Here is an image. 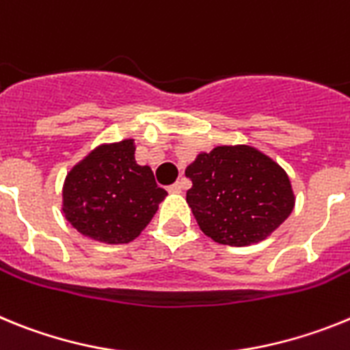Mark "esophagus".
<instances>
[{
    "label": "esophagus",
    "mask_w": 350,
    "mask_h": 350,
    "mask_svg": "<svg viewBox=\"0 0 350 350\" xmlns=\"http://www.w3.org/2000/svg\"><path fill=\"white\" fill-rule=\"evenodd\" d=\"M181 190H183V183H181V181H178V183H174L169 187V192L171 193H179Z\"/></svg>",
    "instance_id": "34e87169"
}]
</instances>
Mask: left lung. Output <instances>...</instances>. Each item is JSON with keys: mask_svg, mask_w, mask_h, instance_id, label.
<instances>
[{"mask_svg": "<svg viewBox=\"0 0 350 350\" xmlns=\"http://www.w3.org/2000/svg\"><path fill=\"white\" fill-rule=\"evenodd\" d=\"M187 202L200 230L221 245L247 247L266 239L294 208V193L278 163L250 146H218L185 171Z\"/></svg>", "mask_w": 350, "mask_h": 350, "instance_id": "obj_1", "label": "left lung"}]
</instances>
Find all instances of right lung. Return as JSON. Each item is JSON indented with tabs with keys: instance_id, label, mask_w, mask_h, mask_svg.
<instances>
[{
	"instance_id": "add662e5",
	"label": "right lung",
	"mask_w": 350,
	"mask_h": 350,
	"mask_svg": "<svg viewBox=\"0 0 350 350\" xmlns=\"http://www.w3.org/2000/svg\"><path fill=\"white\" fill-rule=\"evenodd\" d=\"M132 139L100 146L70 171L63 187V211L81 234L111 245L141 234L167 192L148 165L135 162Z\"/></svg>"
}]
</instances>
